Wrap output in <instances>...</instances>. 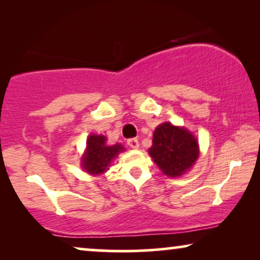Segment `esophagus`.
Segmentation results:
<instances>
[{
	"mask_svg": "<svg viewBox=\"0 0 260 260\" xmlns=\"http://www.w3.org/2000/svg\"><path fill=\"white\" fill-rule=\"evenodd\" d=\"M127 144H129V147L133 149L140 148V143H138V140H136V138H130V140H127Z\"/></svg>",
	"mask_w": 260,
	"mask_h": 260,
	"instance_id": "esophagus-1",
	"label": "esophagus"
}]
</instances>
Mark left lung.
Listing matches in <instances>:
<instances>
[{
  "instance_id": "8db88e82",
  "label": "left lung",
  "mask_w": 260,
  "mask_h": 260,
  "mask_svg": "<svg viewBox=\"0 0 260 260\" xmlns=\"http://www.w3.org/2000/svg\"><path fill=\"white\" fill-rule=\"evenodd\" d=\"M149 154L165 175L182 176L199 157L197 138L184 127L162 123L156 127Z\"/></svg>"
}]
</instances>
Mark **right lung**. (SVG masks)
I'll list each match as a JSON object with an SVG mask.
<instances>
[{
    "label": "right lung",
    "instance_id": "obj_1",
    "mask_svg": "<svg viewBox=\"0 0 260 260\" xmlns=\"http://www.w3.org/2000/svg\"><path fill=\"white\" fill-rule=\"evenodd\" d=\"M125 150L122 144L106 145L103 135H90L86 142V150L81 157V167L91 175H99L109 169V166L119 152Z\"/></svg>",
    "mask_w": 260,
    "mask_h": 260
}]
</instances>
